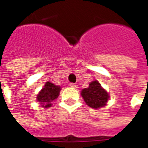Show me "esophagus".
<instances>
[{
	"label": "esophagus",
	"mask_w": 148,
	"mask_h": 148,
	"mask_svg": "<svg viewBox=\"0 0 148 148\" xmlns=\"http://www.w3.org/2000/svg\"><path fill=\"white\" fill-rule=\"evenodd\" d=\"M69 86H70V87H72V88H77V85L74 84V83H70Z\"/></svg>",
	"instance_id": "34e87169"
}]
</instances>
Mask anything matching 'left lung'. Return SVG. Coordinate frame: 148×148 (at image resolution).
Wrapping results in <instances>:
<instances>
[{
    "mask_svg": "<svg viewBox=\"0 0 148 148\" xmlns=\"http://www.w3.org/2000/svg\"><path fill=\"white\" fill-rule=\"evenodd\" d=\"M81 96L86 103L93 109L104 106L109 99L108 92L101 87V85L97 80L91 82L87 88L83 89L81 91Z\"/></svg>",
    "mask_w": 148,
    "mask_h": 148,
    "instance_id": "left-lung-1",
    "label": "left lung"
}]
</instances>
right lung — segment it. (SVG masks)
Returning <instances> with one entry per match:
<instances>
[{
  "instance_id": "1",
  "label": "right lung",
  "mask_w": 148,
  "mask_h": 148,
  "mask_svg": "<svg viewBox=\"0 0 148 148\" xmlns=\"http://www.w3.org/2000/svg\"><path fill=\"white\" fill-rule=\"evenodd\" d=\"M60 91L61 87L59 86H56L50 82H46L45 87L38 93L37 100L42 103L43 107L49 108L52 105L51 102L58 98Z\"/></svg>"
}]
</instances>
